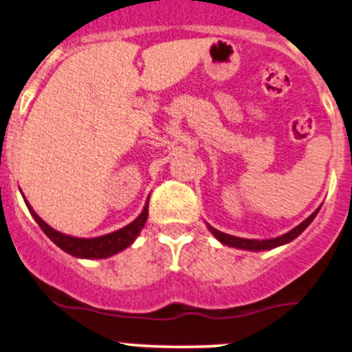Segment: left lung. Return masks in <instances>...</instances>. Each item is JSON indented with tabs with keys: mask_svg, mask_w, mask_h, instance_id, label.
Masks as SVG:
<instances>
[{
	"mask_svg": "<svg viewBox=\"0 0 352 352\" xmlns=\"http://www.w3.org/2000/svg\"><path fill=\"white\" fill-rule=\"evenodd\" d=\"M319 208H318V210L312 212V214L309 215V217L304 220V222H300L299 226L294 227V229L289 230L287 234L279 235V237H274V239H262V241H258V239H244V237H235V235L223 234V232H220V230L214 229L212 226H208V223H207V227H208V230L212 232V235H214V237L217 239L219 242H222L223 245L235 247V249H242V250H254V252H258V250H270V249H276V247H279V245H285V244H289V242L294 241L296 237H299V235L307 229L309 223L314 220L316 215H318Z\"/></svg>",
	"mask_w": 352,
	"mask_h": 352,
	"instance_id": "1",
	"label": "left lung"
}]
</instances>
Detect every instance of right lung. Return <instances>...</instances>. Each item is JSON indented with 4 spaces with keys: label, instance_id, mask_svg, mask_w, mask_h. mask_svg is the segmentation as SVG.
Segmentation results:
<instances>
[{
    "label": "right lung",
    "instance_id": "add662e5",
    "mask_svg": "<svg viewBox=\"0 0 352 352\" xmlns=\"http://www.w3.org/2000/svg\"><path fill=\"white\" fill-rule=\"evenodd\" d=\"M25 199V197H23ZM26 207H28L30 214L33 215V219L36 220L38 226L41 227V230L52 239L55 244L60 247L61 250L69 254L73 257H80V258H107L115 256V254L122 252L125 250L126 247H130L135 242V239L138 237L140 230L144 229L146 217H148V202L145 204L144 210L142 214L138 215L137 219L133 220L132 223L125 226L123 229L115 230V232L107 234V235H100V237H94V239H80V237H73V235H67L61 234L58 230L50 227L48 223L45 222L36 212L33 210V207L30 206L28 200H25Z\"/></svg>",
    "mask_w": 352,
    "mask_h": 352
}]
</instances>
